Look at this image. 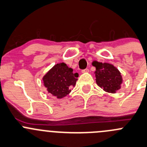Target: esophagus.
Returning a JSON list of instances; mask_svg holds the SVG:
<instances>
[{
	"label": "esophagus",
	"instance_id": "esophagus-1",
	"mask_svg": "<svg viewBox=\"0 0 147 147\" xmlns=\"http://www.w3.org/2000/svg\"><path fill=\"white\" fill-rule=\"evenodd\" d=\"M88 69H84V70L81 71V73L82 74H85V73H88Z\"/></svg>",
	"mask_w": 147,
	"mask_h": 147
}]
</instances>
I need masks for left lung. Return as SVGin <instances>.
Here are the masks:
<instances>
[{
  "mask_svg": "<svg viewBox=\"0 0 147 147\" xmlns=\"http://www.w3.org/2000/svg\"><path fill=\"white\" fill-rule=\"evenodd\" d=\"M93 66L96 67L95 76L97 85L106 92L115 94L121 88L122 76L119 71L111 63L94 61Z\"/></svg>",
  "mask_w": 147,
  "mask_h": 147,
  "instance_id": "obj_1",
  "label": "left lung"
}]
</instances>
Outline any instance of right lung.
<instances>
[{
    "mask_svg": "<svg viewBox=\"0 0 147 147\" xmlns=\"http://www.w3.org/2000/svg\"><path fill=\"white\" fill-rule=\"evenodd\" d=\"M78 74L64 63H57L43 77V85L48 92L57 98L67 96L75 86Z\"/></svg>",
    "mask_w": 147,
    "mask_h": 147,
    "instance_id": "1",
    "label": "right lung"
}]
</instances>
